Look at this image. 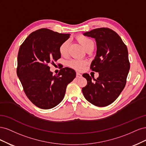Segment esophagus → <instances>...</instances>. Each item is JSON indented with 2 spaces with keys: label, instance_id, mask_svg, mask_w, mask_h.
Wrapping results in <instances>:
<instances>
[{
  "label": "esophagus",
  "instance_id": "1",
  "mask_svg": "<svg viewBox=\"0 0 146 146\" xmlns=\"http://www.w3.org/2000/svg\"><path fill=\"white\" fill-rule=\"evenodd\" d=\"M76 77H77V78H81V77H82V75L81 74H80V73L77 72V74H76Z\"/></svg>",
  "mask_w": 146,
  "mask_h": 146
}]
</instances>
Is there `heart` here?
Instances as JSON below:
<instances>
[{"instance_id":"1","label":"heart","mask_w":146,"mask_h":146,"mask_svg":"<svg viewBox=\"0 0 146 146\" xmlns=\"http://www.w3.org/2000/svg\"><path fill=\"white\" fill-rule=\"evenodd\" d=\"M78 42L80 44L83 46V47L86 50L88 48L94 46V42L92 41L91 39L88 38L83 35H78L76 38ZM69 47V42L68 41L63 42L60 45L59 47V52L60 54L64 56L68 54ZM86 61L84 60L74 59L70 60L68 62V66L69 67L72 68L74 69L77 70H81L83 69L84 66L86 64Z\"/></svg>"}]
</instances>
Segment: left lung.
Instances as JSON below:
<instances>
[{
	"instance_id": "8db88e82",
	"label": "left lung",
	"mask_w": 146,
	"mask_h": 146,
	"mask_svg": "<svg viewBox=\"0 0 146 146\" xmlns=\"http://www.w3.org/2000/svg\"><path fill=\"white\" fill-rule=\"evenodd\" d=\"M83 35L96 39V55L90 68L99 76L95 79L83 74L87 80L83 94L91 104L105 107L118 98L125 86L130 69L127 47L118 34L108 28L96 29Z\"/></svg>"
}]
</instances>
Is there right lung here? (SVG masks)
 <instances>
[{
    "instance_id": "right-lung-1",
    "label": "right lung",
    "mask_w": 146,
    "mask_h": 146,
    "mask_svg": "<svg viewBox=\"0 0 146 146\" xmlns=\"http://www.w3.org/2000/svg\"><path fill=\"white\" fill-rule=\"evenodd\" d=\"M70 34L41 29L30 33L20 46L17 75L26 96L39 108L55 107L63 99L67 85L76 76L69 68L53 76L48 64L61 58L59 47Z\"/></svg>"
}]
</instances>
